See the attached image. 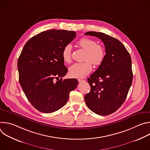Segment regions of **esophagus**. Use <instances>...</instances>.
<instances>
[{
  "label": "esophagus",
  "mask_w": 150,
  "mask_h": 150,
  "mask_svg": "<svg viewBox=\"0 0 150 150\" xmlns=\"http://www.w3.org/2000/svg\"><path fill=\"white\" fill-rule=\"evenodd\" d=\"M85 80H83V79H78V81H79V82H83V81H84Z\"/></svg>",
  "instance_id": "34e87169"
}]
</instances>
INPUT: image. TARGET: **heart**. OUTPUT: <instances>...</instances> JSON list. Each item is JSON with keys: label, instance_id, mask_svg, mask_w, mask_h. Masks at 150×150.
<instances>
[{"label": "heart", "instance_id": "1", "mask_svg": "<svg viewBox=\"0 0 150 150\" xmlns=\"http://www.w3.org/2000/svg\"><path fill=\"white\" fill-rule=\"evenodd\" d=\"M78 45L87 51L84 60L82 63H76L69 69V75L73 78H81L90 74L93 69L91 63L95 66H99L103 62L105 57L104 47L96 41L88 38H82L78 42ZM63 61L69 63L71 62V46L69 45L65 46L62 53Z\"/></svg>", "mask_w": 150, "mask_h": 150}]
</instances>
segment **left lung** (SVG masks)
<instances>
[{
    "instance_id": "obj_1",
    "label": "left lung",
    "mask_w": 150,
    "mask_h": 150,
    "mask_svg": "<svg viewBox=\"0 0 150 150\" xmlns=\"http://www.w3.org/2000/svg\"><path fill=\"white\" fill-rule=\"evenodd\" d=\"M85 35L97 37L105 46V57L88 78L91 90L85 101L94 113L105 116L116 112L126 100L132 85L133 74L131 56L117 39L100 32Z\"/></svg>"
}]
</instances>
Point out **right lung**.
<instances>
[{
  "label": "right lung",
  "mask_w": 150,
  "mask_h": 150,
  "mask_svg": "<svg viewBox=\"0 0 150 150\" xmlns=\"http://www.w3.org/2000/svg\"><path fill=\"white\" fill-rule=\"evenodd\" d=\"M73 31L50 30L33 37L18 60L19 81L31 104L40 112L50 113L66 104L76 79H62L68 72L62 53L76 37Z\"/></svg>",
  "instance_id": "add662e5"
}]
</instances>
